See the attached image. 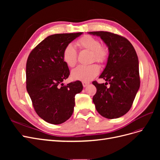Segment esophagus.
<instances>
[{
    "mask_svg": "<svg viewBox=\"0 0 160 160\" xmlns=\"http://www.w3.org/2000/svg\"><path fill=\"white\" fill-rule=\"evenodd\" d=\"M82 84H83V86L84 87V88H86V87L88 86V85L89 84V83H88V82H85V81H83V82H82Z\"/></svg>",
    "mask_w": 160,
    "mask_h": 160,
    "instance_id": "34e87169",
    "label": "esophagus"
}]
</instances>
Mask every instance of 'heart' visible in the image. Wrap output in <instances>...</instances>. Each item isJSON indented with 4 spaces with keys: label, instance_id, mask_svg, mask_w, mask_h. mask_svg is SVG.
Instances as JSON below:
<instances>
[{
    "label": "heart",
    "instance_id": "1",
    "mask_svg": "<svg viewBox=\"0 0 160 160\" xmlns=\"http://www.w3.org/2000/svg\"><path fill=\"white\" fill-rule=\"evenodd\" d=\"M77 45L81 49L91 51V61H95L99 63H103L108 59V51L101 45L100 42L96 38L89 35H85L77 41ZM62 60L69 67H74L77 62V52L75 47L72 44H68L62 53ZM99 67L97 64L89 65H79L71 71V77L74 80L89 81L98 75Z\"/></svg>",
    "mask_w": 160,
    "mask_h": 160
}]
</instances>
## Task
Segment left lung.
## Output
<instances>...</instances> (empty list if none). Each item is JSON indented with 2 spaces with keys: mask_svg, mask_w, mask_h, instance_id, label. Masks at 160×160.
Wrapping results in <instances>:
<instances>
[{
  "mask_svg": "<svg viewBox=\"0 0 160 160\" xmlns=\"http://www.w3.org/2000/svg\"><path fill=\"white\" fill-rule=\"evenodd\" d=\"M100 37L108 46L107 65L99 78L106 83L93 81L97 92L93 101L98 112L108 119H116L127 113L140 86L139 61L133 45L127 38L106 31L89 32ZM110 86L108 88L107 85Z\"/></svg>",
  "mask_w": 160,
  "mask_h": 160,
  "instance_id": "8db88e82",
  "label": "left lung"
}]
</instances>
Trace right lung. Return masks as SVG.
I'll use <instances>...</instances> for the list:
<instances>
[{
  "mask_svg": "<svg viewBox=\"0 0 160 160\" xmlns=\"http://www.w3.org/2000/svg\"><path fill=\"white\" fill-rule=\"evenodd\" d=\"M82 34L50 35L28 55L27 90L37 115L49 123L58 125L69 119L74 110L75 96L83 90L79 81L62 83L70 72L62 57L64 48Z\"/></svg>",
  "mask_w": 160,
  "mask_h": 160,
  "instance_id": "right-lung-1",
  "label": "right lung"
}]
</instances>
